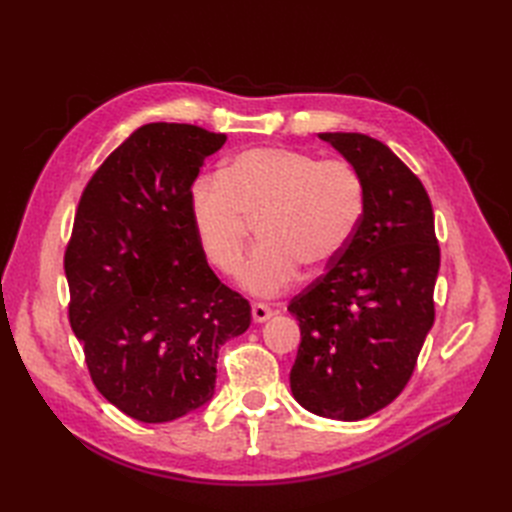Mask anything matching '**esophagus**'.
<instances>
[{
    "mask_svg": "<svg viewBox=\"0 0 512 512\" xmlns=\"http://www.w3.org/2000/svg\"><path fill=\"white\" fill-rule=\"evenodd\" d=\"M271 316H273V309L267 303H254L252 305L254 322H267Z\"/></svg>",
    "mask_w": 512,
    "mask_h": 512,
    "instance_id": "34e87169",
    "label": "esophagus"
}]
</instances>
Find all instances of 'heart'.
Here are the masks:
<instances>
[{
	"mask_svg": "<svg viewBox=\"0 0 512 512\" xmlns=\"http://www.w3.org/2000/svg\"><path fill=\"white\" fill-rule=\"evenodd\" d=\"M365 213V183L344 160L320 162L286 147L235 153L218 179H200L190 215L200 252L222 275H235L250 226L260 245L241 271V286L273 297L299 275L329 269L352 243Z\"/></svg>",
	"mask_w": 512,
	"mask_h": 512,
	"instance_id": "heart-1",
	"label": "heart"
}]
</instances>
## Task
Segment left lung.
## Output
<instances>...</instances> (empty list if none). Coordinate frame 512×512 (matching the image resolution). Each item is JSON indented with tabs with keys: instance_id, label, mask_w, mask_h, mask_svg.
I'll use <instances>...</instances> for the list:
<instances>
[{
	"instance_id": "obj_1",
	"label": "left lung",
	"mask_w": 512,
	"mask_h": 512,
	"mask_svg": "<svg viewBox=\"0 0 512 512\" xmlns=\"http://www.w3.org/2000/svg\"><path fill=\"white\" fill-rule=\"evenodd\" d=\"M365 183L359 230L327 273L288 305L301 346L290 369L299 404L361 421L404 391L433 327L440 247L423 183L376 138L322 132Z\"/></svg>"
}]
</instances>
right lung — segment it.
<instances>
[{"label":"right lung","mask_w":512,"mask_h":512,"mask_svg":"<svg viewBox=\"0 0 512 512\" xmlns=\"http://www.w3.org/2000/svg\"><path fill=\"white\" fill-rule=\"evenodd\" d=\"M226 143L188 123H147L91 177L64 269L70 327L96 389L141 423L209 404L215 363L252 309L200 252L190 198L205 158Z\"/></svg>","instance_id":"1"}]
</instances>
